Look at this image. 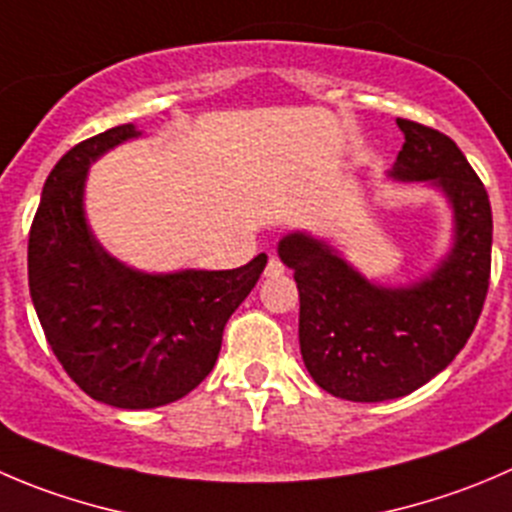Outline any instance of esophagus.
Instances as JSON below:
<instances>
[{
    "label": "esophagus",
    "mask_w": 512,
    "mask_h": 512,
    "mask_svg": "<svg viewBox=\"0 0 512 512\" xmlns=\"http://www.w3.org/2000/svg\"><path fill=\"white\" fill-rule=\"evenodd\" d=\"M282 272H285V265H282V260H280V257H275V255H272L270 260H267L265 275H267V277H277V275H282Z\"/></svg>",
    "instance_id": "obj_1"
}]
</instances>
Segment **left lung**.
Returning <instances> with one entry per match:
<instances>
[{"label": "left lung", "instance_id": "obj_1", "mask_svg": "<svg viewBox=\"0 0 512 512\" xmlns=\"http://www.w3.org/2000/svg\"><path fill=\"white\" fill-rule=\"evenodd\" d=\"M405 145L390 175L433 182L455 212L448 260L410 287H380L335 250L292 232L277 252L295 270L300 352L312 380L352 403L410 395L455 360L473 335L490 285L493 212L485 185L443 132L398 119Z\"/></svg>", "mask_w": 512, "mask_h": 512}]
</instances>
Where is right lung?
<instances>
[{"instance_id": "1", "label": "right lung", "mask_w": 512, "mask_h": 512, "mask_svg": "<svg viewBox=\"0 0 512 512\" xmlns=\"http://www.w3.org/2000/svg\"><path fill=\"white\" fill-rule=\"evenodd\" d=\"M140 132L74 145L44 182L29 230V292L49 347L89 398L124 410L175 403L215 367L222 332L267 265L145 275L99 247L84 220L89 162Z\"/></svg>"}]
</instances>
